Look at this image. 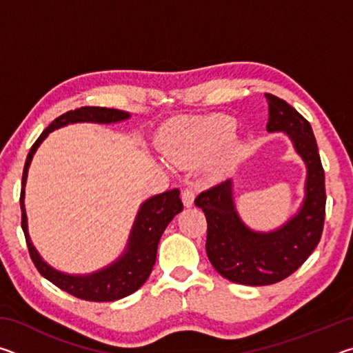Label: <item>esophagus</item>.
<instances>
[{"label": "esophagus", "mask_w": 353, "mask_h": 353, "mask_svg": "<svg viewBox=\"0 0 353 353\" xmlns=\"http://www.w3.org/2000/svg\"><path fill=\"white\" fill-rule=\"evenodd\" d=\"M182 201L185 207H191L194 202V191L191 188H183L182 191Z\"/></svg>", "instance_id": "1"}]
</instances>
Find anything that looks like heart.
Returning a JSON list of instances; mask_svg holds the SVG:
<instances>
[{"instance_id": "heart-1", "label": "heart", "mask_w": 353, "mask_h": 353, "mask_svg": "<svg viewBox=\"0 0 353 353\" xmlns=\"http://www.w3.org/2000/svg\"><path fill=\"white\" fill-rule=\"evenodd\" d=\"M235 121L229 117L183 119L162 141V151L171 163L185 166L205 160L232 139Z\"/></svg>"}]
</instances>
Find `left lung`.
I'll return each instance as SVG.
<instances>
[{"mask_svg": "<svg viewBox=\"0 0 353 353\" xmlns=\"http://www.w3.org/2000/svg\"><path fill=\"white\" fill-rule=\"evenodd\" d=\"M270 105L268 132H285L307 165L305 199L280 229L254 232L238 216L232 181L198 194L196 207L207 219L205 250L221 276L230 282L265 286L290 277L303 265L321 240L325 219V176L312 126L286 101L265 93Z\"/></svg>", "mask_w": 353, "mask_h": 353, "instance_id": "obj_1", "label": "left lung"}]
</instances>
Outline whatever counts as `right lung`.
<instances>
[{
	"mask_svg": "<svg viewBox=\"0 0 353 353\" xmlns=\"http://www.w3.org/2000/svg\"><path fill=\"white\" fill-rule=\"evenodd\" d=\"M130 115L128 112L107 109V107H81V109L70 110L56 118L50 126H48L41 135L34 143L31 151L28 154L25 170H23L21 181V194H20V207H21V229L25 232L26 244L29 249V255L34 261L35 268L45 279L54 283L57 288L68 292L82 301L90 302H112L118 299L132 294L140 286L146 282L149 274L157 256V248L160 236L171 223V219L177 213L182 212L183 204L179 196L181 191L177 188L165 191L162 194H155L152 198L145 201L137 214L135 223L130 232L128 248L119 259L112 263L110 266L104 268L98 272L88 274V276H68V274L59 272L46 265L43 259L39 255L37 250L32 246L31 238L28 234V219L25 212V185L28 177V168L31 165L32 155L37 151L40 143L43 141L48 134L54 129L67 126L70 123H118L128 119Z\"/></svg>",
	"mask_w": 353,
	"mask_h": 353,
	"instance_id": "add662e5",
	"label": "right lung"
}]
</instances>
